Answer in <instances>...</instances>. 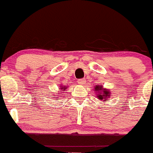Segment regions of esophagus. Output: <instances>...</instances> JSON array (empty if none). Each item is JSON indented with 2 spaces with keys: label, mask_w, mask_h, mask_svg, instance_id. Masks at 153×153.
<instances>
[{
  "label": "esophagus",
  "mask_w": 153,
  "mask_h": 153,
  "mask_svg": "<svg viewBox=\"0 0 153 153\" xmlns=\"http://www.w3.org/2000/svg\"><path fill=\"white\" fill-rule=\"evenodd\" d=\"M85 79H77V83L79 85H83L84 84H85Z\"/></svg>",
  "instance_id": "esophagus-1"
}]
</instances>
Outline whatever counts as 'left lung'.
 <instances>
[{
    "mask_svg": "<svg viewBox=\"0 0 153 153\" xmlns=\"http://www.w3.org/2000/svg\"><path fill=\"white\" fill-rule=\"evenodd\" d=\"M95 91H98V98L100 100H106L110 96V93L106 89H103L100 86H95Z\"/></svg>",
    "mask_w": 153,
    "mask_h": 153,
    "instance_id": "left-lung-1",
    "label": "left lung"
}]
</instances>
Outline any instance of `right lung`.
Returning a JSON list of instances; mask_svg holds the SVG:
<instances>
[{
	"instance_id": "obj_1",
	"label": "right lung",
	"mask_w": 153,
	"mask_h": 153,
	"mask_svg": "<svg viewBox=\"0 0 153 153\" xmlns=\"http://www.w3.org/2000/svg\"><path fill=\"white\" fill-rule=\"evenodd\" d=\"M65 89H64V90H62V91H65Z\"/></svg>"
}]
</instances>
